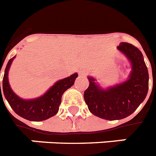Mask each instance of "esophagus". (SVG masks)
<instances>
[{"instance_id":"obj_1","label":"esophagus","mask_w":156,"mask_h":156,"mask_svg":"<svg viewBox=\"0 0 156 156\" xmlns=\"http://www.w3.org/2000/svg\"><path fill=\"white\" fill-rule=\"evenodd\" d=\"M79 75L85 76V75H86V73H85V72L83 71V70H81V71L79 72Z\"/></svg>"}]
</instances>
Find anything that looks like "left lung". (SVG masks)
Instances as JSON below:
<instances>
[{
	"label": "left lung",
	"instance_id": "obj_1",
	"mask_svg": "<svg viewBox=\"0 0 156 156\" xmlns=\"http://www.w3.org/2000/svg\"><path fill=\"white\" fill-rule=\"evenodd\" d=\"M118 49L130 59L132 71L123 83L101 89L93 78L84 92L85 102L95 116L107 120L122 119L131 115L145 99L148 91V70L143 54L132 44L121 42Z\"/></svg>",
	"mask_w": 156,
	"mask_h": 156
}]
</instances>
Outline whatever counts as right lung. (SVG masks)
Wrapping results in <instances>:
<instances>
[{"mask_svg":"<svg viewBox=\"0 0 156 156\" xmlns=\"http://www.w3.org/2000/svg\"><path fill=\"white\" fill-rule=\"evenodd\" d=\"M15 57L9 59L5 67L3 78L4 95L11 108L16 115L30 121H43L51 118L58 113L62 102L63 93L74 85L78 74H74L68 78L57 82L46 93L38 98L32 100L21 99L11 90L8 81V72L10 65ZM1 73V70H0ZM0 98L2 97L0 83ZM3 99V98H2Z\"/></svg>","mask_w":156,"mask_h":156,"instance_id":"right-lung-1","label":"right lung"}]
</instances>
